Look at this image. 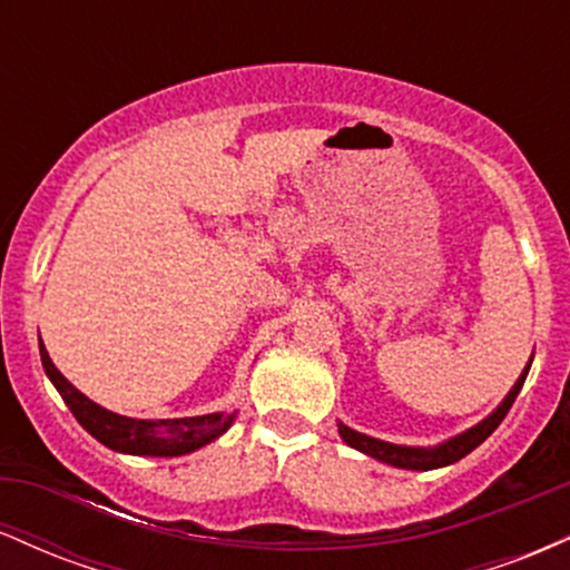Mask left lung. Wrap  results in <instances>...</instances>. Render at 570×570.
I'll return each instance as SVG.
<instances>
[{
    "label": "left lung",
    "mask_w": 570,
    "mask_h": 570,
    "mask_svg": "<svg viewBox=\"0 0 570 570\" xmlns=\"http://www.w3.org/2000/svg\"><path fill=\"white\" fill-rule=\"evenodd\" d=\"M531 362L525 364V370H522V375L517 377L512 391L503 396V402L493 412H490L488 417H482V421L474 423L472 429L450 436V440H444L440 444H431V448H412V444H394V442H385V440H375V436L362 434V431H353L351 426H345V423H337V431H340V436H343V442L351 444L353 450L375 458V461H381V463H389V466L407 469V472H431V469L450 466V463L461 461L463 455L472 453L474 448H480V444L485 442L495 429H499V423L507 417L509 407H512L517 394H520L522 383H525L528 370H531Z\"/></svg>",
    "instance_id": "left-lung-1"
}]
</instances>
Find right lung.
Listing matches in <instances>:
<instances>
[{
	"instance_id": "obj_1",
	"label": "right lung",
	"mask_w": 570,
	"mask_h": 570,
	"mask_svg": "<svg viewBox=\"0 0 570 570\" xmlns=\"http://www.w3.org/2000/svg\"><path fill=\"white\" fill-rule=\"evenodd\" d=\"M39 356H42L45 375L56 385L71 415L77 423L96 436L98 442L107 444L115 453L126 455H153V458H176L187 455L193 450H200L203 444L219 440L227 429L233 426L238 412H208V415L195 417H166V421H147V417H128L101 407L94 399H88L82 391H77L67 377L58 372L53 358L48 356V348L39 340Z\"/></svg>"
}]
</instances>
